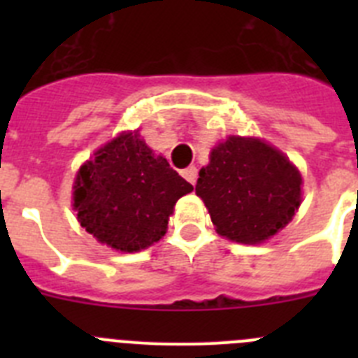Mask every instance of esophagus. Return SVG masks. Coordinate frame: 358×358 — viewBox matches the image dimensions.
I'll return each mask as SVG.
<instances>
[{"instance_id":"obj_1","label":"esophagus","mask_w":358,"mask_h":358,"mask_svg":"<svg viewBox=\"0 0 358 358\" xmlns=\"http://www.w3.org/2000/svg\"><path fill=\"white\" fill-rule=\"evenodd\" d=\"M181 173H182V177H185L186 181L192 182V185H195V182H197L199 170H197V166H194V164H192V166H188V169L182 170Z\"/></svg>"}]
</instances>
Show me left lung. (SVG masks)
I'll use <instances>...</instances> for the list:
<instances>
[{"instance_id":"left-lung-1","label":"left lung","mask_w":358,"mask_h":358,"mask_svg":"<svg viewBox=\"0 0 358 358\" xmlns=\"http://www.w3.org/2000/svg\"><path fill=\"white\" fill-rule=\"evenodd\" d=\"M301 173L258 138L229 136L199 172L197 192L220 236L262 243L287 226L301 204Z\"/></svg>"}]
</instances>
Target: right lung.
Wrapping results in <instances>:
<instances>
[{"instance_id":"obj_1","label":"right lung","mask_w":358,"mask_h":358,"mask_svg":"<svg viewBox=\"0 0 358 358\" xmlns=\"http://www.w3.org/2000/svg\"><path fill=\"white\" fill-rule=\"evenodd\" d=\"M73 189V210L90 235L116 251L138 252L163 238L176 202L194 186L134 131L94 152Z\"/></svg>"}]
</instances>
